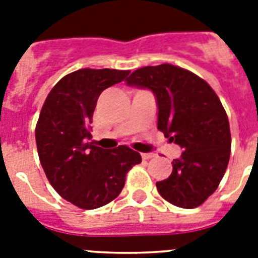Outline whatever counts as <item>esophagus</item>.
<instances>
[{
	"label": "esophagus",
	"instance_id": "obj_1",
	"mask_svg": "<svg viewBox=\"0 0 258 258\" xmlns=\"http://www.w3.org/2000/svg\"><path fill=\"white\" fill-rule=\"evenodd\" d=\"M155 155L151 154V152H147V154H142V159L143 160H149V159H152Z\"/></svg>",
	"mask_w": 258,
	"mask_h": 258
}]
</instances>
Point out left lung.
I'll return each mask as SVG.
<instances>
[{
    "mask_svg": "<svg viewBox=\"0 0 258 258\" xmlns=\"http://www.w3.org/2000/svg\"><path fill=\"white\" fill-rule=\"evenodd\" d=\"M125 81L154 93L157 129L182 149L157 191L173 206L197 208L217 190L229 164L231 136L220 98L199 76L172 64L142 67Z\"/></svg>",
    "mask_w": 258,
    "mask_h": 258,
    "instance_id": "obj_1",
    "label": "left lung"
}]
</instances>
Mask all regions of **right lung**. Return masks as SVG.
I'll return each mask as SVG.
<instances>
[{
  "label": "right lung",
  "mask_w": 258,
  "mask_h": 258,
  "mask_svg": "<svg viewBox=\"0 0 258 258\" xmlns=\"http://www.w3.org/2000/svg\"><path fill=\"white\" fill-rule=\"evenodd\" d=\"M129 71H75L47 95L36 125L38 157L50 184L79 208L95 209L121 192L127 170L142 161L127 146L104 150L92 138L93 112L101 93L121 83Z\"/></svg>",
  "instance_id": "1"
}]
</instances>
